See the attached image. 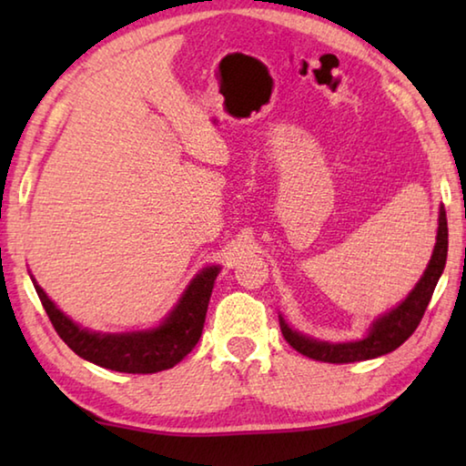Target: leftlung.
<instances>
[{"label": "left lung", "mask_w": 466, "mask_h": 466, "mask_svg": "<svg viewBox=\"0 0 466 466\" xmlns=\"http://www.w3.org/2000/svg\"><path fill=\"white\" fill-rule=\"evenodd\" d=\"M446 257H448V222H446L444 208H440L436 244H433L431 258L428 267H425L420 281L415 283V288L409 291L407 298L400 299L394 309L374 319L364 337L353 339V341H343V343L322 341V339H314L299 333L296 329H291L286 322V319L279 314L281 333L286 337V341L294 347L296 351L302 353V356L312 358L317 361H327V364H351V361H364V360H374L378 356H386V353L397 350L399 345H403L407 339L413 335L417 325L421 322L423 312L428 309L440 275L444 273Z\"/></svg>", "instance_id": "1"}]
</instances>
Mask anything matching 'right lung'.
<instances>
[{
	"mask_svg": "<svg viewBox=\"0 0 466 466\" xmlns=\"http://www.w3.org/2000/svg\"><path fill=\"white\" fill-rule=\"evenodd\" d=\"M219 273L218 265L203 269L188 281L178 302L160 325L125 333H100L77 325L45 294L30 275L43 309L49 314L57 335L86 361L125 374H154L177 366L199 341L211 289Z\"/></svg>",
	"mask_w": 466,
	"mask_h": 466,
	"instance_id": "add662e5",
	"label": "right lung"
}]
</instances>
